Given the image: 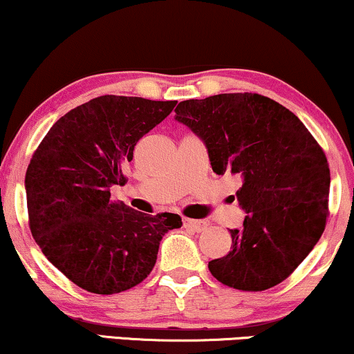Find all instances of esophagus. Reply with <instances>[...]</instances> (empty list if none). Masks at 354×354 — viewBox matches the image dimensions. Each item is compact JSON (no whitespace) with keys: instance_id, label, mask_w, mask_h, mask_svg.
Here are the masks:
<instances>
[{"instance_id":"esophagus-1","label":"esophagus","mask_w":354,"mask_h":354,"mask_svg":"<svg viewBox=\"0 0 354 354\" xmlns=\"http://www.w3.org/2000/svg\"><path fill=\"white\" fill-rule=\"evenodd\" d=\"M184 226L189 228L195 233H202V231L207 230V223L202 220H190V218H184Z\"/></svg>"}]
</instances>
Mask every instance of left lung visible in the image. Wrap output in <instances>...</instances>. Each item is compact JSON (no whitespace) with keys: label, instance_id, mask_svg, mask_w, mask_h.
Segmentation results:
<instances>
[{"label":"left lung","instance_id":"1","mask_svg":"<svg viewBox=\"0 0 354 354\" xmlns=\"http://www.w3.org/2000/svg\"><path fill=\"white\" fill-rule=\"evenodd\" d=\"M176 121L207 147L213 172L241 177L246 213L230 230L231 251L208 263L212 276L239 290H266L294 272L313 250L328 215L325 152L286 106L257 93L185 100Z\"/></svg>","mask_w":354,"mask_h":354}]
</instances>
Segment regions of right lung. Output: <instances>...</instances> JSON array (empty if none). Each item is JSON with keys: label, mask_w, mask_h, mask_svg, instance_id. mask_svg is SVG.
<instances>
[{"label": "right lung", "mask_w": 354, "mask_h": 354, "mask_svg": "<svg viewBox=\"0 0 354 354\" xmlns=\"http://www.w3.org/2000/svg\"><path fill=\"white\" fill-rule=\"evenodd\" d=\"M177 102L104 95L73 108L49 129L26 172L29 228L44 256L93 294L128 290L149 276L160 239L180 228L176 213L156 216L113 202L136 142Z\"/></svg>", "instance_id": "add662e5"}]
</instances>
